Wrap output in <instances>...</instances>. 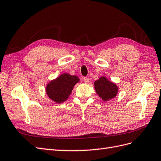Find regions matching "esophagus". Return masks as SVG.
<instances>
[{
    "mask_svg": "<svg viewBox=\"0 0 161 161\" xmlns=\"http://www.w3.org/2000/svg\"><path fill=\"white\" fill-rule=\"evenodd\" d=\"M84 83H85V84H88V82H89V79H88V77H84Z\"/></svg>",
    "mask_w": 161,
    "mask_h": 161,
    "instance_id": "esophagus-1",
    "label": "esophagus"
}]
</instances>
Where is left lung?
I'll return each instance as SVG.
<instances>
[{"label": "left lung", "instance_id": "1", "mask_svg": "<svg viewBox=\"0 0 161 161\" xmlns=\"http://www.w3.org/2000/svg\"><path fill=\"white\" fill-rule=\"evenodd\" d=\"M96 92L104 102L115 98L119 92V88L116 84L108 80L105 76L100 77L94 82Z\"/></svg>", "mask_w": 161, "mask_h": 161}]
</instances>
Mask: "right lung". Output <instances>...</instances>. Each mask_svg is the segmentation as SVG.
I'll list each match as a JSON object with an SVG mask.
<instances>
[{
  "instance_id": "right-lung-1",
  "label": "right lung",
  "mask_w": 161,
  "mask_h": 161,
  "mask_svg": "<svg viewBox=\"0 0 161 161\" xmlns=\"http://www.w3.org/2000/svg\"><path fill=\"white\" fill-rule=\"evenodd\" d=\"M79 82L77 76L64 73L48 82L46 86V92L50 100L60 104L69 97L73 87Z\"/></svg>"
}]
</instances>
